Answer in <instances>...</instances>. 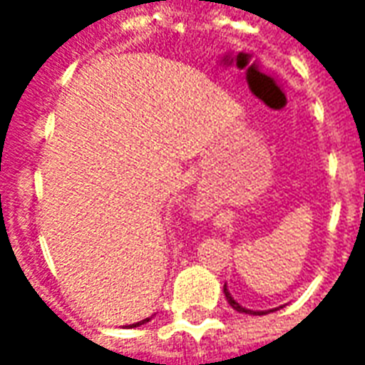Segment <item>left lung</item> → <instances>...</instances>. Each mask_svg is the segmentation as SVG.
I'll list each match as a JSON object with an SVG mask.
<instances>
[{
	"mask_svg": "<svg viewBox=\"0 0 365 365\" xmlns=\"http://www.w3.org/2000/svg\"><path fill=\"white\" fill-rule=\"evenodd\" d=\"M222 291H225V297H227V301H229V305L235 309V311H238V313H246V314H268V313H274L275 309H269V311H252V309H246V307H242L240 303H237L235 301V297L230 295L229 289H227V283H225V287H222ZM279 309V307H277Z\"/></svg>",
	"mask_w": 365,
	"mask_h": 365,
	"instance_id": "left-lung-1",
	"label": "left lung"
}]
</instances>
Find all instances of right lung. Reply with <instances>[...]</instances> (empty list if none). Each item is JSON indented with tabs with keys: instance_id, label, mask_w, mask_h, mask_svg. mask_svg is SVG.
Wrapping results in <instances>:
<instances>
[{
	"instance_id": "add662e5",
	"label": "right lung",
	"mask_w": 365,
	"mask_h": 365,
	"mask_svg": "<svg viewBox=\"0 0 365 365\" xmlns=\"http://www.w3.org/2000/svg\"><path fill=\"white\" fill-rule=\"evenodd\" d=\"M150 321V319H144V321H140V322H135V324H130V329H135V327H138V324H144V322H148Z\"/></svg>"
}]
</instances>
